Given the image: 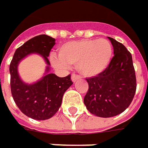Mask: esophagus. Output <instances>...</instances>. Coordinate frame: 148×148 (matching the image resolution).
<instances>
[{
    "label": "esophagus",
    "instance_id": "esophagus-1",
    "mask_svg": "<svg viewBox=\"0 0 148 148\" xmlns=\"http://www.w3.org/2000/svg\"><path fill=\"white\" fill-rule=\"evenodd\" d=\"M71 79H72V82H73V83H75V82H76V81L80 79V76H77V75H76V74H72Z\"/></svg>",
    "mask_w": 148,
    "mask_h": 148
}]
</instances>
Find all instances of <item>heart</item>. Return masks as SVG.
Returning a JSON list of instances; mask_svg holds the SVG:
<instances>
[{
  "label": "heart",
  "instance_id": "1",
  "mask_svg": "<svg viewBox=\"0 0 148 148\" xmlns=\"http://www.w3.org/2000/svg\"><path fill=\"white\" fill-rule=\"evenodd\" d=\"M112 55L113 47L108 40H80L60 45L58 57L52 55L50 61L58 68L76 66L82 76L92 77L107 69Z\"/></svg>",
  "mask_w": 148,
  "mask_h": 148
}]
</instances>
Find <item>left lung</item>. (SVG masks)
Instances as JSON below:
<instances>
[{
	"mask_svg": "<svg viewBox=\"0 0 148 148\" xmlns=\"http://www.w3.org/2000/svg\"><path fill=\"white\" fill-rule=\"evenodd\" d=\"M114 56L107 69L86 79L89 90L84 103L90 113L103 118L123 112L130 105L136 91V76L132 55L121 43L108 37Z\"/></svg>",
	"mask_w": 148,
	"mask_h": 148,
	"instance_id": "8db88e82",
	"label": "left lung"
}]
</instances>
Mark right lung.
I'll use <instances>...</instances> for the list:
<instances>
[{
	"label": "right lung",
	"instance_id": "add662e5",
	"mask_svg": "<svg viewBox=\"0 0 148 148\" xmlns=\"http://www.w3.org/2000/svg\"><path fill=\"white\" fill-rule=\"evenodd\" d=\"M54 45L55 39L51 36L47 35L36 36L17 49L10 65L13 99L23 113L37 121L49 119L58 112L64 93L73 84L70 75L58 77L49 72L50 63L48 57ZM32 53L40 54L47 66L41 79L27 84L21 79L17 67L23 58Z\"/></svg>",
	"mask_w": 148,
	"mask_h": 148
}]
</instances>
